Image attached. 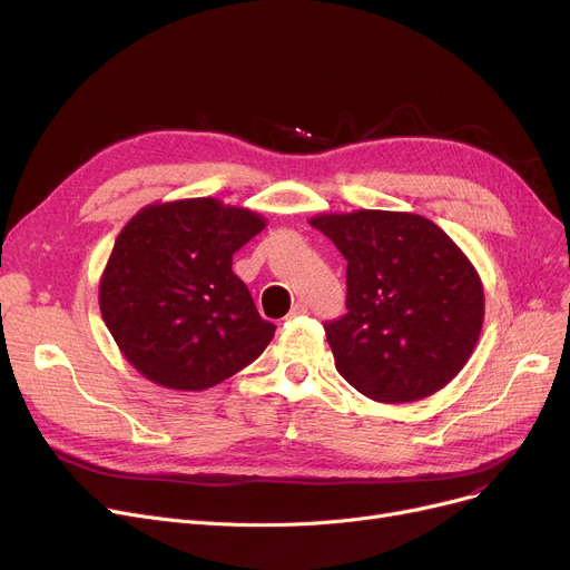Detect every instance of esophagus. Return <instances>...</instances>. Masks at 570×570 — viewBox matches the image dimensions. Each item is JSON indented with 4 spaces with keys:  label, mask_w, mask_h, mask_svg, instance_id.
I'll return each instance as SVG.
<instances>
[{
    "label": "esophagus",
    "mask_w": 570,
    "mask_h": 570,
    "mask_svg": "<svg viewBox=\"0 0 570 570\" xmlns=\"http://www.w3.org/2000/svg\"><path fill=\"white\" fill-rule=\"evenodd\" d=\"M307 314V305L305 303H295L293 305V309L288 312V318L293 321V318H297V316H305Z\"/></svg>",
    "instance_id": "34e87169"
}]
</instances>
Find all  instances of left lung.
Wrapping results in <instances>:
<instances>
[{
    "label": "left lung",
    "mask_w": 570,
    "mask_h": 570,
    "mask_svg": "<svg viewBox=\"0 0 570 570\" xmlns=\"http://www.w3.org/2000/svg\"><path fill=\"white\" fill-rule=\"evenodd\" d=\"M346 258V314L325 323L337 372L376 402H415L451 383L485 316L483 282L434 222L355 209L309 219Z\"/></svg>",
    "instance_id": "8db88e82"
}]
</instances>
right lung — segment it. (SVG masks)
Listing matches in <instances>:
<instances>
[{
    "label": "right lung",
    "instance_id": "right-lung-1",
    "mask_svg": "<svg viewBox=\"0 0 570 570\" xmlns=\"http://www.w3.org/2000/svg\"><path fill=\"white\" fill-rule=\"evenodd\" d=\"M265 228L247 207L153 203L119 230L99 282L104 323L127 361L170 391H205L254 363L275 337L233 254Z\"/></svg>",
    "mask_w": 570,
    "mask_h": 570
}]
</instances>
